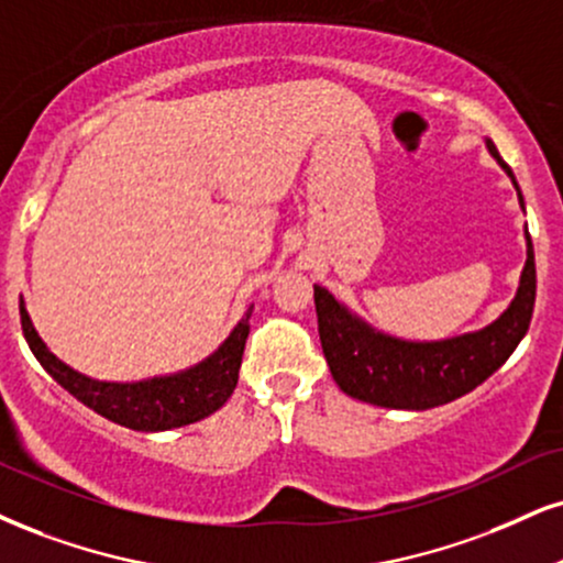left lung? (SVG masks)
<instances>
[{"label":"left lung","instance_id":"1","mask_svg":"<svg viewBox=\"0 0 563 563\" xmlns=\"http://www.w3.org/2000/svg\"><path fill=\"white\" fill-rule=\"evenodd\" d=\"M488 151L501 164L517 187L519 203L525 208L522 192L509 164L498 156L494 141ZM527 238V263L519 279L517 297L504 316L475 334H464L443 342H401V339L378 334L371 325L355 318L334 295L323 287H313L318 334L331 376L352 399L391 409H430L446 405L473 391L485 378L494 376L517 344L522 342L536 308V253L530 232Z\"/></svg>","mask_w":563,"mask_h":563}]
</instances>
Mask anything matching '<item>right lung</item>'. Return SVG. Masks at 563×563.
Instances as JSON below:
<instances>
[{"label":"right lung","mask_w":563,"mask_h":563,"mask_svg":"<svg viewBox=\"0 0 563 563\" xmlns=\"http://www.w3.org/2000/svg\"><path fill=\"white\" fill-rule=\"evenodd\" d=\"M250 313H253V305L247 308L245 318L234 325L227 342L190 371L177 373V376L141 380V384H107V380L82 376V373L62 363L59 357H54L41 342L31 318L25 313L23 300H20V323H23L25 342L48 376L62 388H67L75 399L99 412L101 418L124 428L145 430V433L203 420L232 397L234 386H238L245 339L250 334Z\"/></svg>","instance_id":"1"}]
</instances>
